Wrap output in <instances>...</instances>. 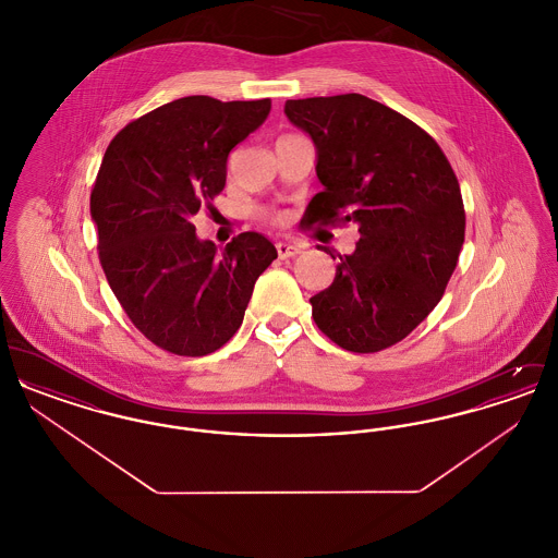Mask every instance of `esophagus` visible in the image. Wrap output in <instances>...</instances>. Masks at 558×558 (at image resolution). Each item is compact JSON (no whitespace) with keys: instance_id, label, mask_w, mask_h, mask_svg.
<instances>
[{"instance_id":"obj_1","label":"esophagus","mask_w":558,"mask_h":558,"mask_svg":"<svg viewBox=\"0 0 558 558\" xmlns=\"http://www.w3.org/2000/svg\"><path fill=\"white\" fill-rule=\"evenodd\" d=\"M276 248H278V257L280 259H291V257L299 255L303 251V246L296 244V242H278Z\"/></svg>"}]
</instances>
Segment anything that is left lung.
Returning <instances> with one entry per match:
<instances>
[{"label": "left lung", "instance_id": "obj_1", "mask_svg": "<svg viewBox=\"0 0 558 558\" xmlns=\"http://www.w3.org/2000/svg\"><path fill=\"white\" fill-rule=\"evenodd\" d=\"M284 112L318 150L324 190L307 223L353 221L360 232L332 284L310 299L312 316L347 351L396 345L441 301L464 242L450 160L423 128L362 94L287 100Z\"/></svg>", "mask_w": 558, "mask_h": 558}]
</instances>
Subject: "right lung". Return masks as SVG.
<instances>
[{
    "instance_id": "obj_1",
    "label": "right lung",
    "mask_w": 558,
    "mask_h": 558,
    "mask_svg": "<svg viewBox=\"0 0 558 558\" xmlns=\"http://www.w3.org/2000/svg\"><path fill=\"white\" fill-rule=\"evenodd\" d=\"M271 100L187 96L112 137L92 187L98 257L133 326L155 345L201 357L240 328L274 244L242 232L219 253L192 215L226 186L228 155L269 114Z\"/></svg>"
}]
</instances>
